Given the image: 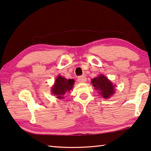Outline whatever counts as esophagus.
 I'll use <instances>...</instances> for the list:
<instances>
[{"mask_svg":"<svg viewBox=\"0 0 151 151\" xmlns=\"http://www.w3.org/2000/svg\"><path fill=\"white\" fill-rule=\"evenodd\" d=\"M77 81L78 83H85V82H86V78L85 76H80V77L78 78Z\"/></svg>","mask_w":151,"mask_h":151,"instance_id":"34e87169","label":"esophagus"}]
</instances>
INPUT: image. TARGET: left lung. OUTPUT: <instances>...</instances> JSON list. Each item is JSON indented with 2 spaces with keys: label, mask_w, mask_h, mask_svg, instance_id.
Wrapping results in <instances>:
<instances>
[{
  "label": "left lung",
  "mask_w": 151,
  "mask_h": 151,
  "mask_svg": "<svg viewBox=\"0 0 151 151\" xmlns=\"http://www.w3.org/2000/svg\"><path fill=\"white\" fill-rule=\"evenodd\" d=\"M92 83L96 90H99L98 92L104 98H109L115 92L113 84L103 75L92 79Z\"/></svg>",
  "instance_id": "8db88e82"
}]
</instances>
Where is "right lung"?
I'll return each mask as SVG.
<instances>
[{
	"instance_id": "right-lung-1",
	"label": "right lung",
	"mask_w": 151,
	"mask_h": 151,
	"mask_svg": "<svg viewBox=\"0 0 151 151\" xmlns=\"http://www.w3.org/2000/svg\"><path fill=\"white\" fill-rule=\"evenodd\" d=\"M75 83L73 79H68L61 76H57L55 82L54 86L52 87V93L56 96L58 98H63V95L67 91H70L72 89L73 86Z\"/></svg>"
}]
</instances>
